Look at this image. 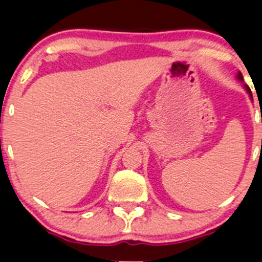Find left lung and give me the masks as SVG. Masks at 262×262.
<instances>
[{"instance_id":"8db88e82","label":"left lung","mask_w":262,"mask_h":262,"mask_svg":"<svg viewBox=\"0 0 262 262\" xmlns=\"http://www.w3.org/2000/svg\"><path fill=\"white\" fill-rule=\"evenodd\" d=\"M237 78H238V81H244V77H242V73L241 72H238V73H237ZM244 87H245V90H246V91H247V94L248 95H250V97H251V99H252V94H251V90H250V87H248L247 86V84H244Z\"/></svg>"}]
</instances>
